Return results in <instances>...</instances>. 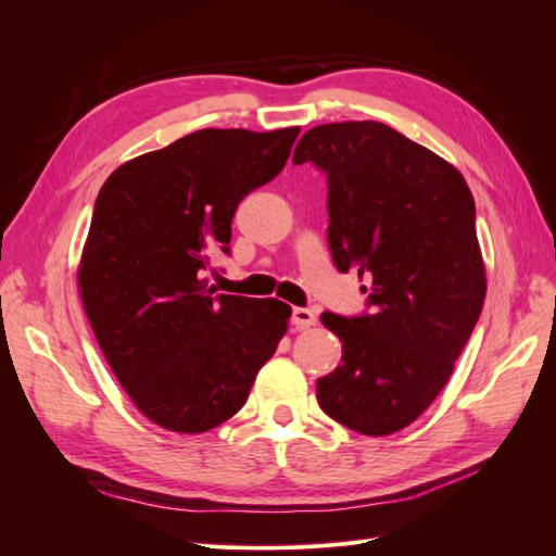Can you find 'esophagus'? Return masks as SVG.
<instances>
[{
  "label": "esophagus",
  "mask_w": 556,
  "mask_h": 556,
  "mask_svg": "<svg viewBox=\"0 0 556 556\" xmlns=\"http://www.w3.org/2000/svg\"><path fill=\"white\" fill-rule=\"evenodd\" d=\"M317 323V315L311 308H294L292 311V325L296 329H308Z\"/></svg>",
  "instance_id": "1"
}]
</instances>
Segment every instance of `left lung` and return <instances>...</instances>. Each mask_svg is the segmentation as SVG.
Segmentation results:
<instances>
[{"mask_svg":"<svg viewBox=\"0 0 556 556\" xmlns=\"http://www.w3.org/2000/svg\"><path fill=\"white\" fill-rule=\"evenodd\" d=\"M292 162L327 174L333 264L368 280L371 306L319 317L343 343V364L317 380L319 408L364 435L406 429L441 394L482 313L473 194L450 162L374 121L308 129Z\"/></svg>","mask_w":556,"mask_h":556,"instance_id":"8db88e82","label":"left lung"}]
</instances>
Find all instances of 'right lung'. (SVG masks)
Wrapping results in <instances>:
<instances>
[{"label": "right lung", "mask_w": 556, "mask_h": 556, "mask_svg": "<svg viewBox=\"0 0 556 556\" xmlns=\"http://www.w3.org/2000/svg\"><path fill=\"white\" fill-rule=\"evenodd\" d=\"M296 137L199 129L121 164L97 194L80 301L117 382L162 429L227 422L288 331V304L215 294L204 274L229 250L241 199L282 172Z\"/></svg>", "instance_id": "add662e5"}]
</instances>
